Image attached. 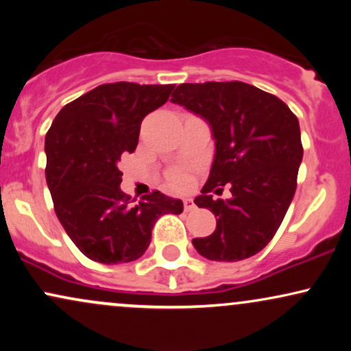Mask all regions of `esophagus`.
<instances>
[{
    "mask_svg": "<svg viewBox=\"0 0 351 351\" xmlns=\"http://www.w3.org/2000/svg\"><path fill=\"white\" fill-rule=\"evenodd\" d=\"M183 206H184V211H193V209L196 208V204L191 198H186V199H183Z\"/></svg>",
    "mask_w": 351,
    "mask_h": 351,
    "instance_id": "1",
    "label": "esophagus"
}]
</instances>
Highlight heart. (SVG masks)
<instances>
[{"instance_id":"b5f03b06","label":"heart","mask_w":351,"mask_h":351,"mask_svg":"<svg viewBox=\"0 0 351 351\" xmlns=\"http://www.w3.org/2000/svg\"><path fill=\"white\" fill-rule=\"evenodd\" d=\"M171 183L175 188H184L188 184V176L184 173H176L171 178Z\"/></svg>"}]
</instances>
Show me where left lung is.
I'll use <instances>...</instances> for the list:
<instances>
[{
	"label": "left lung",
	"mask_w": 351,
	"mask_h": 351,
	"mask_svg": "<svg viewBox=\"0 0 351 351\" xmlns=\"http://www.w3.org/2000/svg\"><path fill=\"white\" fill-rule=\"evenodd\" d=\"M171 102L206 119L216 140L198 208L215 215L216 231L196 237L201 256L219 263L247 259L271 243L297 188L304 155L297 117L279 97L251 84H181ZM232 186L233 198L213 200L210 191Z\"/></svg>",
	"instance_id": "8db88e82"
}]
</instances>
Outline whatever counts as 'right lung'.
<instances>
[{
    "mask_svg": "<svg viewBox=\"0 0 351 351\" xmlns=\"http://www.w3.org/2000/svg\"><path fill=\"white\" fill-rule=\"evenodd\" d=\"M175 84H102L62 107L46 134V181L54 211L72 243L102 264L132 263L147 251L162 215L183 203L160 191L134 204L120 189L125 153L138 145L140 125L162 107Z\"/></svg>",
    "mask_w": 351,
    "mask_h": 351,
    "instance_id": "1",
    "label": "right lung"
}]
</instances>
